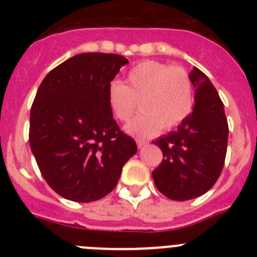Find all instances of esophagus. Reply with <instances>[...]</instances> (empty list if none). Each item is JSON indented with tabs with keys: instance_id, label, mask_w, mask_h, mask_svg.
<instances>
[{
	"instance_id": "34e87169",
	"label": "esophagus",
	"mask_w": 257,
	"mask_h": 257,
	"mask_svg": "<svg viewBox=\"0 0 257 257\" xmlns=\"http://www.w3.org/2000/svg\"><path fill=\"white\" fill-rule=\"evenodd\" d=\"M136 144H138V148H144L145 145H148L149 143L148 142H145V140H136Z\"/></svg>"
}]
</instances>
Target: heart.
Returning <instances> with one entry per match:
<instances>
[{
	"label": "heart",
	"instance_id": "1",
	"mask_svg": "<svg viewBox=\"0 0 257 257\" xmlns=\"http://www.w3.org/2000/svg\"><path fill=\"white\" fill-rule=\"evenodd\" d=\"M140 113L126 131L138 138H151L171 130L190 114L194 90L187 70L158 61H142L131 68L126 82H112L108 87V104L118 121L126 122L136 110Z\"/></svg>",
	"mask_w": 257,
	"mask_h": 257
}]
</instances>
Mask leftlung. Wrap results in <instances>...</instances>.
I'll return each instance as SVG.
<instances>
[{
    "label": "left lung",
    "mask_w": 257,
    "mask_h": 257,
    "mask_svg": "<svg viewBox=\"0 0 257 257\" xmlns=\"http://www.w3.org/2000/svg\"><path fill=\"white\" fill-rule=\"evenodd\" d=\"M196 88L194 108L175 131L153 142L163 153L152 172L157 189L174 201H188L213 187L224 167L229 127L224 104L198 68L189 74Z\"/></svg>",
    "instance_id": "left-lung-1"
}]
</instances>
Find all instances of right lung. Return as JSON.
Wrapping results in <instances>:
<instances>
[{"label":"right lung","instance_id":"obj_1","mask_svg":"<svg viewBox=\"0 0 257 257\" xmlns=\"http://www.w3.org/2000/svg\"><path fill=\"white\" fill-rule=\"evenodd\" d=\"M127 63L117 54H78L54 68L38 87L29 144L44 179L63 198L105 197L138 152L108 104V87Z\"/></svg>","mask_w":257,"mask_h":257}]
</instances>
